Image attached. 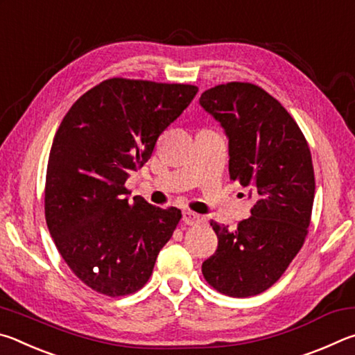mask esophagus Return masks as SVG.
<instances>
[{
  "instance_id": "obj_1",
  "label": "esophagus",
  "mask_w": 355,
  "mask_h": 355,
  "mask_svg": "<svg viewBox=\"0 0 355 355\" xmlns=\"http://www.w3.org/2000/svg\"><path fill=\"white\" fill-rule=\"evenodd\" d=\"M202 216H199L194 211H189V209H186L183 213V222L186 225H199L202 222Z\"/></svg>"
}]
</instances>
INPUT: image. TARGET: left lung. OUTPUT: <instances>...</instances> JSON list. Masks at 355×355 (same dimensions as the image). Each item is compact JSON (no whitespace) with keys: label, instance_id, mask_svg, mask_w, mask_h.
<instances>
[{"label":"left lung","instance_id":"obj_1","mask_svg":"<svg viewBox=\"0 0 355 355\" xmlns=\"http://www.w3.org/2000/svg\"><path fill=\"white\" fill-rule=\"evenodd\" d=\"M199 103L227 136L230 178L255 199L235 230L211 222L218 249L203 261V277L227 296H255L282 277L307 236L315 199L309 144L285 107L254 84H220Z\"/></svg>","mask_w":355,"mask_h":355}]
</instances>
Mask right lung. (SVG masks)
Listing matches in <instances>:
<instances>
[{
	"label": "right lung",
	"mask_w": 355,
	"mask_h": 355,
	"mask_svg": "<svg viewBox=\"0 0 355 355\" xmlns=\"http://www.w3.org/2000/svg\"><path fill=\"white\" fill-rule=\"evenodd\" d=\"M197 91L112 78L81 95L59 125L46 167V225L65 263L92 290L125 296L152 275L182 211L139 196L130 200L123 184Z\"/></svg>",
	"instance_id": "right-lung-1"
}]
</instances>
